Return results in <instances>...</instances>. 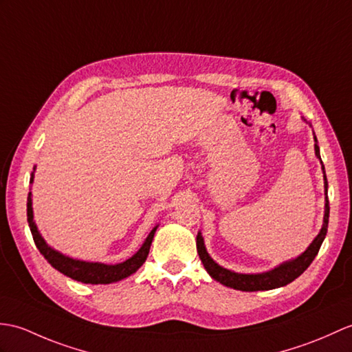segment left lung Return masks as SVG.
Returning a JSON list of instances; mask_svg holds the SVG:
<instances>
[{
  "label": "left lung",
  "mask_w": 352,
  "mask_h": 352,
  "mask_svg": "<svg viewBox=\"0 0 352 352\" xmlns=\"http://www.w3.org/2000/svg\"><path fill=\"white\" fill-rule=\"evenodd\" d=\"M306 121V120H305ZM315 139V154L316 157L321 162V169L324 174V193H325V207H324V222L321 231L314 239V241L309 244V248L300 253L297 258H292L289 261H285V263L276 265L274 268L268 270V272L263 273H236L232 270H228L222 265H219L216 261L208 255L206 243H204V236L201 231L196 235V249H198V255L202 261L204 267L208 272V274L213 277V279L219 283L225 285L228 288H234L239 291H268V289H276L285 287V285L291 283L296 280L300 274H303L305 270L312 264V261L320 252L321 244L327 235V228H329V216H330V207H329V183H327V175H325V168L322 165L321 154H320V146H318V139L314 133Z\"/></svg>",
  "instance_id": "obj_1"
}]
</instances>
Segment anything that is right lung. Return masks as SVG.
Masks as SVG:
<instances>
[{
  "label": "right lung",
  "mask_w": 352,
  "mask_h": 352,
  "mask_svg": "<svg viewBox=\"0 0 352 352\" xmlns=\"http://www.w3.org/2000/svg\"><path fill=\"white\" fill-rule=\"evenodd\" d=\"M34 170H36V166L32 168L30 183L34 182ZM27 217H28V225H30V231L32 234V239H34L38 252L42 253L47 263L51 264L55 270H58V272L63 273L64 276L70 277V279L82 282V283H91V285L113 283V282L126 279V277L136 273L145 263L146 256H148L154 234H156V230L159 228V225L153 228L148 236H146L145 241L142 243V246L139 248V250L135 253V255H132L129 259L122 261V263H118V264H103V263H88V261L70 258L49 246L36 225L34 211H32L31 192L28 193V199H27Z\"/></svg>",
  "instance_id": "obj_1"
}]
</instances>
